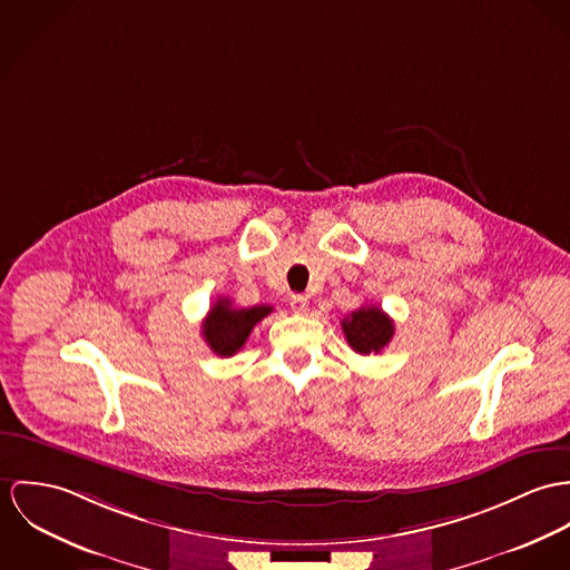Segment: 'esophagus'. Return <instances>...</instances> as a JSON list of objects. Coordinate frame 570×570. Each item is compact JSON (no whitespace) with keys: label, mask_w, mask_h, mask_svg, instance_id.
Masks as SVG:
<instances>
[{"label":"esophagus","mask_w":570,"mask_h":570,"mask_svg":"<svg viewBox=\"0 0 570 570\" xmlns=\"http://www.w3.org/2000/svg\"><path fill=\"white\" fill-rule=\"evenodd\" d=\"M291 308L297 315H306L308 313V297L306 295H293L291 297Z\"/></svg>","instance_id":"1"}]
</instances>
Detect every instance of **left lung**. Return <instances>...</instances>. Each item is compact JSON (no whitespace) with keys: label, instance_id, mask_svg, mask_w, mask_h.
I'll use <instances>...</instances> for the list:
<instances>
[{"label":"left lung","instance_id":"8db88e82","mask_svg":"<svg viewBox=\"0 0 570 570\" xmlns=\"http://www.w3.org/2000/svg\"><path fill=\"white\" fill-rule=\"evenodd\" d=\"M350 347L363 356L380 354L393 338V321L379 306H363L341 321Z\"/></svg>","mask_w":570,"mask_h":570}]
</instances>
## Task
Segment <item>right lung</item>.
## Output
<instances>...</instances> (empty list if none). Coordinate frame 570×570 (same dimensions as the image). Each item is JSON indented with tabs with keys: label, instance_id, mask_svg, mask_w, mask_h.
<instances>
[{
	"label": "right lung",
	"instance_id": "1",
	"mask_svg": "<svg viewBox=\"0 0 570 570\" xmlns=\"http://www.w3.org/2000/svg\"><path fill=\"white\" fill-rule=\"evenodd\" d=\"M271 313V306L234 308L229 299L220 297L203 318V338L214 354L234 356L247 343L255 325Z\"/></svg>",
	"mask_w": 570,
	"mask_h": 570
}]
</instances>
